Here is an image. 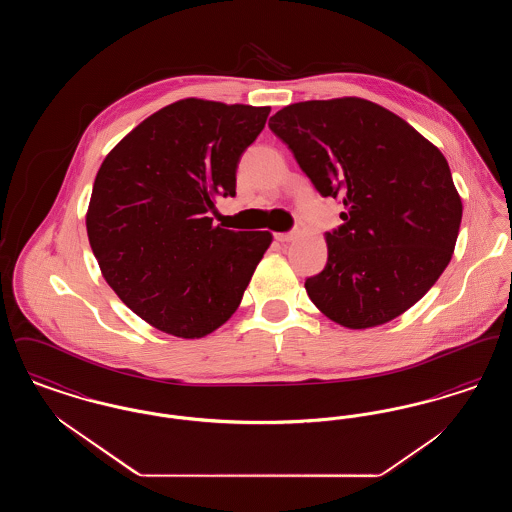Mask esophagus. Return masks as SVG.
Returning <instances> with one entry per match:
<instances>
[{"label": "esophagus", "instance_id": "1", "mask_svg": "<svg viewBox=\"0 0 512 512\" xmlns=\"http://www.w3.org/2000/svg\"><path fill=\"white\" fill-rule=\"evenodd\" d=\"M274 238H276L278 242H292L293 232H276Z\"/></svg>", "mask_w": 512, "mask_h": 512}]
</instances>
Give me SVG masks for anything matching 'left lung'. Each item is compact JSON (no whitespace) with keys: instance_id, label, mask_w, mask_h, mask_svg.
Listing matches in <instances>:
<instances>
[{"instance_id":"obj_1","label":"left lung","mask_w":512,"mask_h":512,"mask_svg":"<svg viewBox=\"0 0 512 512\" xmlns=\"http://www.w3.org/2000/svg\"><path fill=\"white\" fill-rule=\"evenodd\" d=\"M322 197L347 207L328 261L305 280L318 309L347 328L399 317L449 265L463 203L438 147L359 98L301 101L268 121Z\"/></svg>"}]
</instances>
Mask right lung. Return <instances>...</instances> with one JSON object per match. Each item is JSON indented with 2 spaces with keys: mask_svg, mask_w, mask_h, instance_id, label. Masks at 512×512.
<instances>
[{
  "mask_svg": "<svg viewBox=\"0 0 512 512\" xmlns=\"http://www.w3.org/2000/svg\"><path fill=\"white\" fill-rule=\"evenodd\" d=\"M270 107L182 99L136 126L99 167L86 228L107 284L151 326L211 334L238 309L270 232L215 226Z\"/></svg>",
  "mask_w": 512,
  "mask_h": 512,
  "instance_id": "1",
  "label": "right lung"
}]
</instances>
